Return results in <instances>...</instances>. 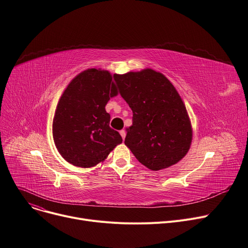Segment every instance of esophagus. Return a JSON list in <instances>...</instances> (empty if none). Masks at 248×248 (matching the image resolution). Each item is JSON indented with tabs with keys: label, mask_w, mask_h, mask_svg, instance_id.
I'll return each mask as SVG.
<instances>
[{
	"label": "esophagus",
	"mask_w": 248,
	"mask_h": 248,
	"mask_svg": "<svg viewBox=\"0 0 248 248\" xmlns=\"http://www.w3.org/2000/svg\"><path fill=\"white\" fill-rule=\"evenodd\" d=\"M120 134H121V136H122L123 140H124V139H125V136H126V133H125V130H124V129H122V130L120 131Z\"/></svg>",
	"instance_id": "obj_1"
}]
</instances>
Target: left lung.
Instances as JSON below:
<instances>
[{
	"label": "left lung",
	"instance_id": "left-lung-1",
	"mask_svg": "<svg viewBox=\"0 0 248 248\" xmlns=\"http://www.w3.org/2000/svg\"><path fill=\"white\" fill-rule=\"evenodd\" d=\"M114 80L133 110L125 145L152 170L178 162L189 150L192 130L186 108L171 82L151 69L115 75Z\"/></svg>",
	"mask_w": 248,
	"mask_h": 248
}]
</instances>
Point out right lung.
I'll use <instances>...</instances> for the list:
<instances>
[{"instance_id": "obj_1", "label": "right lung", "mask_w": 248, "mask_h": 248, "mask_svg": "<svg viewBox=\"0 0 248 248\" xmlns=\"http://www.w3.org/2000/svg\"><path fill=\"white\" fill-rule=\"evenodd\" d=\"M114 79V76H113ZM117 85L107 71L90 69L78 75L61 96L53 122V137L61 155L79 168H92L123 142L109 126L106 110Z\"/></svg>"}]
</instances>
